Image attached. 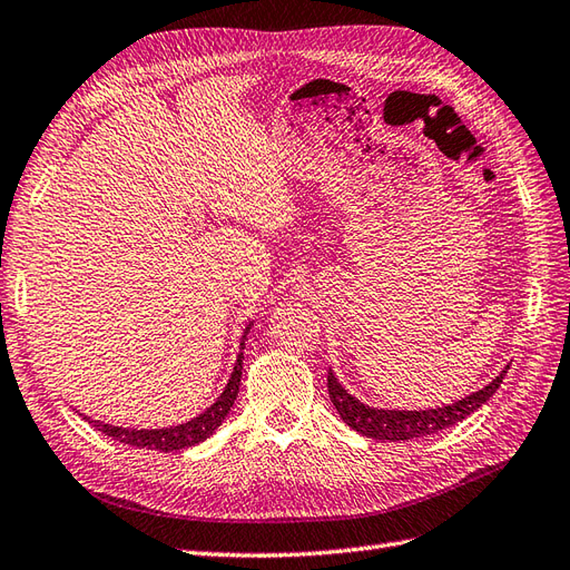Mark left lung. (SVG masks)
Masks as SVG:
<instances>
[{
    "mask_svg": "<svg viewBox=\"0 0 570 570\" xmlns=\"http://www.w3.org/2000/svg\"><path fill=\"white\" fill-rule=\"evenodd\" d=\"M508 370H510V365L501 374H498L491 384H485L483 390L464 396L462 401H454V404H450V406L428 409V411H392V409L367 406L360 399L345 392L343 384L336 380V374H333L331 370H328L326 382H328L331 404L336 406L345 425H351L353 430H357L360 435L372 438V440L399 442V440L433 435V433H438V430H445L454 423L464 421L469 413L481 409L485 401H489L498 392V386H501Z\"/></svg>",
    "mask_w": 570,
    "mask_h": 570,
    "instance_id": "left-lung-1",
    "label": "left lung"
}]
</instances>
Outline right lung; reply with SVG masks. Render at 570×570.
Here are the masks:
<instances>
[{
    "label": "right lung",
    "instance_id": "add662e5",
    "mask_svg": "<svg viewBox=\"0 0 570 570\" xmlns=\"http://www.w3.org/2000/svg\"><path fill=\"white\" fill-rule=\"evenodd\" d=\"M252 328V324L246 326L244 338H242V351L237 355V363H234V372L225 386V392L217 396L215 404L210 409H205L196 419H190L188 423L180 425H171V428H155V430H137V428H122V425H110V423H101V421H91L85 419L96 428L101 430L104 435L114 438L122 445L130 448H140V450H159V452H176V450H186L198 445V442L210 438L215 430L225 423L227 413L234 406V399L239 394V382H242V360H244V341L246 333Z\"/></svg>",
    "mask_w": 570,
    "mask_h": 570
}]
</instances>
